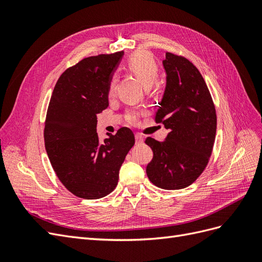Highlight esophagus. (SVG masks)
I'll list each match as a JSON object with an SVG mask.
<instances>
[{"mask_svg": "<svg viewBox=\"0 0 262 262\" xmlns=\"http://www.w3.org/2000/svg\"><path fill=\"white\" fill-rule=\"evenodd\" d=\"M143 141H144V138L142 137L140 133H137L136 134V142H137V143H143Z\"/></svg>", "mask_w": 262, "mask_h": 262, "instance_id": "1", "label": "esophagus"}]
</instances>
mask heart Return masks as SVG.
I'll return each instance as SVG.
<instances>
[{
	"label": "heart",
	"mask_w": 262,
	"mask_h": 262,
	"mask_svg": "<svg viewBox=\"0 0 262 262\" xmlns=\"http://www.w3.org/2000/svg\"><path fill=\"white\" fill-rule=\"evenodd\" d=\"M125 68L131 74L136 76L137 80L143 85L144 89H149L158 77L160 69L154 57L147 51H137L130 55L125 63ZM115 94V80L109 83L108 95L110 97ZM126 121L131 124H137L140 119V113L131 110L126 114Z\"/></svg>",
	"instance_id": "obj_1"
}]
</instances>
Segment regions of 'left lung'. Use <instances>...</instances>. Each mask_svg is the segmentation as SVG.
Masks as SVG:
<instances>
[{"mask_svg": "<svg viewBox=\"0 0 262 262\" xmlns=\"http://www.w3.org/2000/svg\"><path fill=\"white\" fill-rule=\"evenodd\" d=\"M166 87L155 116L169 130L165 141L147 138L153 160L147 177L156 187L190 186L207 167L216 134V113L201 73L188 59L166 52Z\"/></svg>", "mask_w": 262, "mask_h": 262, "instance_id": "1", "label": "left lung"}]
</instances>
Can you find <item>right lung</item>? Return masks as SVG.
<instances>
[{"mask_svg": "<svg viewBox=\"0 0 262 262\" xmlns=\"http://www.w3.org/2000/svg\"><path fill=\"white\" fill-rule=\"evenodd\" d=\"M123 51L85 58L67 69L54 86L45 122V146L54 172L83 199L106 196L118 185L131 147L129 128L100 142L97 115L109 106L108 89Z\"/></svg>", "mask_w": 262, "mask_h": 262, "instance_id": "right-lung-1", "label": "right lung"}]
</instances>
